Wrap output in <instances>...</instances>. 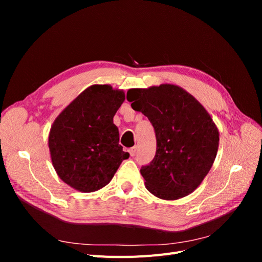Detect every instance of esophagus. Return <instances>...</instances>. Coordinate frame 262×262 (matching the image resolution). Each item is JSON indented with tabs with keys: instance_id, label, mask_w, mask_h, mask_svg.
I'll return each mask as SVG.
<instances>
[{
	"instance_id": "1",
	"label": "esophagus",
	"mask_w": 262,
	"mask_h": 262,
	"mask_svg": "<svg viewBox=\"0 0 262 262\" xmlns=\"http://www.w3.org/2000/svg\"><path fill=\"white\" fill-rule=\"evenodd\" d=\"M129 153H130V155H131V156H134V155H136V153H137V147H136V146H133V147L129 148Z\"/></svg>"
}]
</instances>
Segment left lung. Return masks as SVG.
<instances>
[{"instance_id": "obj_1", "label": "left lung", "mask_w": 262, "mask_h": 262, "mask_svg": "<svg viewBox=\"0 0 262 262\" xmlns=\"http://www.w3.org/2000/svg\"><path fill=\"white\" fill-rule=\"evenodd\" d=\"M126 99L148 118L156 134L154 160L141 168L146 189L163 200H178L193 192L219 149V129L207 109L173 84L131 89Z\"/></svg>"}]
</instances>
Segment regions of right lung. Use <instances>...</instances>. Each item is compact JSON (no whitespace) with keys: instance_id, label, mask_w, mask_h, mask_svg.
I'll return each mask as SVG.
<instances>
[{"instance_id":"right-lung-1","label":"right lung","mask_w":262,"mask_h":262,"mask_svg":"<svg viewBox=\"0 0 262 262\" xmlns=\"http://www.w3.org/2000/svg\"><path fill=\"white\" fill-rule=\"evenodd\" d=\"M125 99L123 90L108 84L87 87L53 121L48 145L54 170L80 192L108 185L123 160L114 117Z\"/></svg>"}]
</instances>
